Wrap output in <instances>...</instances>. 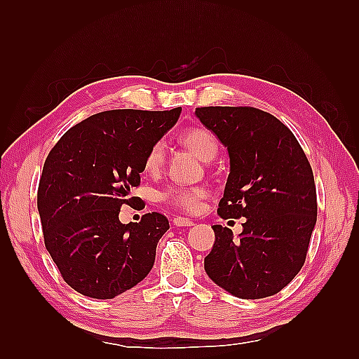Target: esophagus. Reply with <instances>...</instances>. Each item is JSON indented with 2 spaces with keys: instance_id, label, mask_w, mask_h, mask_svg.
Here are the masks:
<instances>
[{
  "instance_id": "34e87169",
  "label": "esophagus",
  "mask_w": 359,
  "mask_h": 359,
  "mask_svg": "<svg viewBox=\"0 0 359 359\" xmlns=\"http://www.w3.org/2000/svg\"><path fill=\"white\" fill-rule=\"evenodd\" d=\"M172 224H174L175 226H193V225H194V222H193L191 219L180 217V216L174 217V219H172Z\"/></svg>"
}]
</instances>
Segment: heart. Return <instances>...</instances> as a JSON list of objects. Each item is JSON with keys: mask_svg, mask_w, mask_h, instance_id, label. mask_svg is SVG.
<instances>
[{"mask_svg": "<svg viewBox=\"0 0 359 359\" xmlns=\"http://www.w3.org/2000/svg\"><path fill=\"white\" fill-rule=\"evenodd\" d=\"M180 142L185 144L188 149H191L194 154L202 160H211L217 154V140L210 131L203 128H191L182 134ZM165 162V143L156 142L148 149L144 156V171L154 174ZM205 197V189L199 187H174L166 189L162 193V199L171 203L174 208L191 212L197 207L199 202Z\"/></svg>", "mask_w": 359, "mask_h": 359, "instance_id": "b5f03b06", "label": "heart"}]
</instances>
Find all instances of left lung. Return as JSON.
I'll return each instance as SVG.
<instances>
[{
	"mask_svg": "<svg viewBox=\"0 0 359 359\" xmlns=\"http://www.w3.org/2000/svg\"><path fill=\"white\" fill-rule=\"evenodd\" d=\"M196 116L230 156L217 215L245 217L239 239L215 225L205 257L212 282L241 299L276 294L306 262L318 203L313 171L293 133L271 114L251 106H207Z\"/></svg>",
	"mask_w": 359,
	"mask_h": 359,
	"instance_id": "obj_1",
	"label": "left lung"
}]
</instances>
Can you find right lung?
Segmentation results:
<instances>
[{"label":"right lung","mask_w":359,"mask_h":359,"mask_svg":"<svg viewBox=\"0 0 359 359\" xmlns=\"http://www.w3.org/2000/svg\"><path fill=\"white\" fill-rule=\"evenodd\" d=\"M171 111L112 109L63 134L49 152L38 185L44 245L75 292L112 299L148 276L160 238L170 228L160 212L121 224V205L140 197L144 156L180 116Z\"/></svg>","instance_id":"right-lung-1"}]
</instances>
